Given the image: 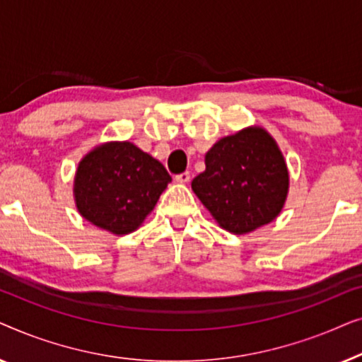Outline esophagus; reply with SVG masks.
<instances>
[{
    "label": "esophagus",
    "instance_id": "obj_1",
    "mask_svg": "<svg viewBox=\"0 0 362 362\" xmlns=\"http://www.w3.org/2000/svg\"><path fill=\"white\" fill-rule=\"evenodd\" d=\"M175 180H176L177 182H189L191 175H189V173H187V171H185V173H181V175H176Z\"/></svg>",
    "mask_w": 362,
    "mask_h": 362
}]
</instances>
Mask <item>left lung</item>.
<instances>
[{"instance_id": "1", "label": "left lung", "mask_w": 362, "mask_h": 362, "mask_svg": "<svg viewBox=\"0 0 362 362\" xmlns=\"http://www.w3.org/2000/svg\"><path fill=\"white\" fill-rule=\"evenodd\" d=\"M288 170L279 145L260 127L221 138L206 153V171L191 182L222 229L249 234L280 214Z\"/></svg>"}]
</instances>
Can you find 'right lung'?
I'll use <instances>...</instances> for the list:
<instances>
[{"mask_svg":"<svg viewBox=\"0 0 362 362\" xmlns=\"http://www.w3.org/2000/svg\"><path fill=\"white\" fill-rule=\"evenodd\" d=\"M171 176L130 141L93 148L78 163L74 197L83 219L112 234H130L145 221Z\"/></svg>","mask_w":362,"mask_h":362,"instance_id":"1","label":"right lung"}]
</instances>
